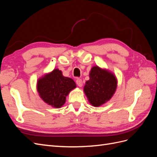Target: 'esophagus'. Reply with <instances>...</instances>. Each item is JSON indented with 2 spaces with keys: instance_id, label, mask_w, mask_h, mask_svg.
Segmentation results:
<instances>
[{
  "instance_id": "1",
  "label": "esophagus",
  "mask_w": 157,
  "mask_h": 157,
  "mask_svg": "<svg viewBox=\"0 0 157 157\" xmlns=\"http://www.w3.org/2000/svg\"><path fill=\"white\" fill-rule=\"evenodd\" d=\"M76 83H77V84L78 85V86L81 87L82 86V79L77 78V80H76Z\"/></svg>"
}]
</instances>
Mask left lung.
I'll return each instance as SVG.
<instances>
[{"label":"left lung","mask_w":157,"mask_h":157,"mask_svg":"<svg viewBox=\"0 0 157 157\" xmlns=\"http://www.w3.org/2000/svg\"><path fill=\"white\" fill-rule=\"evenodd\" d=\"M117 86V79L112 73L99 67H94L84 90L90 103L99 107L111 98Z\"/></svg>","instance_id":"1"}]
</instances>
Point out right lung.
<instances>
[{
    "label": "right lung",
    "mask_w": 157,
    "mask_h": 157,
    "mask_svg": "<svg viewBox=\"0 0 157 157\" xmlns=\"http://www.w3.org/2000/svg\"><path fill=\"white\" fill-rule=\"evenodd\" d=\"M75 87L76 84L73 80L63 77L59 69L54 70L37 82V90L41 98L56 108L63 105L66 96Z\"/></svg>",
    "instance_id": "right-lung-1"
}]
</instances>
